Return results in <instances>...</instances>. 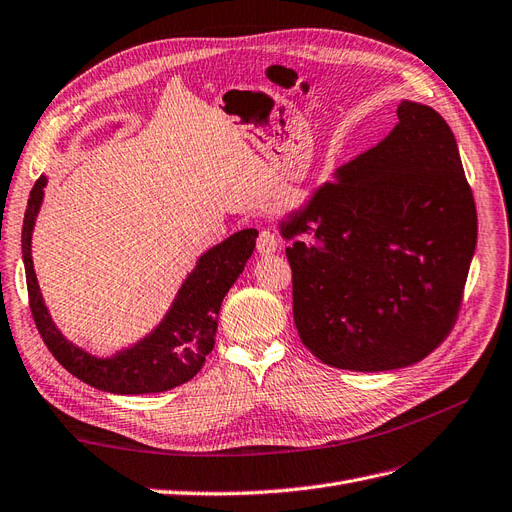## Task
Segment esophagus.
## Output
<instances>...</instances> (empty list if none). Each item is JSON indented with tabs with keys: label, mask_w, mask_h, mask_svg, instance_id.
<instances>
[{
	"label": "esophagus",
	"mask_w": 512,
	"mask_h": 512,
	"mask_svg": "<svg viewBox=\"0 0 512 512\" xmlns=\"http://www.w3.org/2000/svg\"><path fill=\"white\" fill-rule=\"evenodd\" d=\"M256 247H258L260 254H273L277 247H280V239H277V235H275L273 230L265 228V230H260Z\"/></svg>",
	"instance_id": "esophagus-1"
}]
</instances>
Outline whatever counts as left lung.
<instances>
[{
    "mask_svg": "<svg viewBox=\"0 0 512 512\" xmlns=\"http://www.w3.org/2000/svg\"><path fill=\"white\" fill-rule=\"evenodd\" d=\"M292 316L337 369L423 361L453 331L476 247V205L448 123L404 100L389 136L288 215Z\"/></svg>",
    "mask_w": 512,
    "mask_h": 512,
    "instance_id": "8db88e82",
    "label": "left lung"
}]
</instances>
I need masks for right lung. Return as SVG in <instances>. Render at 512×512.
<instances>
[{
    "label": "right lung",
    "mask_w": 512,
    "mask_h": 512,
    "mask_svg": "<svg viewBox=\"0 0 512 512\" xmlns=\"http://www.w3.org/2000/svg\"><path fill=\"white\" fill-rule=\"evenodd\" d=\"M46 177L34 183L23 220V262L27 277L29 309L46 348L72 376L94 389L117 395L162 393L192 380L205 365L207 354L215 346L218 314L230 286L241 275L247 258L252 256L258 232L245 228L200 256L196 269L183 282L173 307L168 309L160 327L143 342L115 354L113 359H96L70 344L57 331L36 282L32 262V230L42 203Z\"/></svg>",
    "instance_id": "obj_1"
}]
</instances>
